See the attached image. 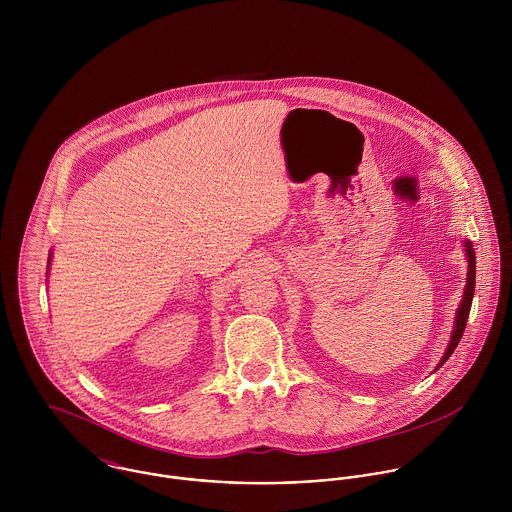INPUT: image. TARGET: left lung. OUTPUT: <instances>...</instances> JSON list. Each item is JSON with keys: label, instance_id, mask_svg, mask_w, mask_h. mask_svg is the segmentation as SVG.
Returning <instances> with one entry per match:
<instances>
[{"label": "left lung", "instance_id": "obj_1", "mask_svg": "<svg viewBox=\"0 0 512 512\" xmlns=\"http://www.w3.org/2000/svg\"><path fill=\"white\" fill-rule=\"evenodd\" d=\"M465 254H467V260H469L467 286H465V292H463V297H461V305L457 307L455 325H453V333H451L447 351H445V355L441 357L438 368L451 357V353L455 351V347L459 345V341H461V337H463V331H465V325H467V317H469V309H471V301H473V293H475V250H473V246H471L469 240H465Z\"/></svg>", "mask_w": 512, "mask_h": 512}]
</instances>
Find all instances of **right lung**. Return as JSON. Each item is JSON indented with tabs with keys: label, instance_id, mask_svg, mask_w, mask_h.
Returning <instances> with one entry per match:
<instances>
[{
	"label": "right lung",
	"instance_id": "obj_1",
	"mask_svg": "<svg viewBox=\"0 0 512 512\" xmlns=\"http://www.w3.org/2000/svg\"><path fill=\"white\" fill-rule=\"evenodd\" d=\"M49 262H51V258H49Z\"/></svg>",
	"mask_w": 512,
	"mask_h": 512
}]
</instances>
